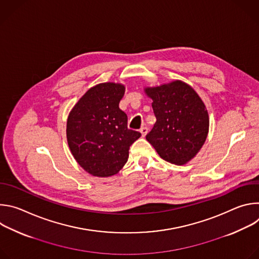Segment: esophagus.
Here are the masks:
<instances>
[{
	"label": "esophagus",
	"mask_w": 259,
	"mask_h": 259,
	"mask_svg": "<svg viewBox=\"0 0 259 259\" xmlns=\"http://www.w3.org/2000/svg\"><path fill=\"white\" fill-rule=\"evenodd\" d=\"M139 131H140V133H141L142 137H144V136L146 135V133H147V127H141Z\"/></svg>",
	"instance_id": "obj_1"
}]
</instances>
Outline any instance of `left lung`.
<instances>
[{"instance_id":"8db88e82","label":"left lung","mask_w":259,"mask_h":259,"mask_svg":"<svg viewBox=\"0 0 259 259\" xmlns=\"http://www.w3.org/2000/svg\"><path fill=\"white\" fill-rule=\"evenodd\" d=\"M153 100L157 122L145 136L165 161L184 165L202 149L209 132L205 103L189 84L180 80L156 87H144Z\"/></svg>"}]
</instances>
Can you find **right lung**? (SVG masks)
Returning <instances> with one entry per match:
<instances>
[{
    "label": "right lung",
    "instance_id": "obj_1",
    "mask_svg": "<svg viewBox=\"0 0 259 259\" xmlns=\"http://www.w3.org/2000/svg\"><path fill=\"white\" fill-rule=\"evenodd\" d=\"M126 87L106 82L91 87L73 105L66 122L71 155L89 174L116 175L127 163L129 147L141 134L128 129L119 103Z\"/></svg>",
    "mask_w": 259,
    "mask_h": 259
}]
</instances>
